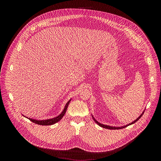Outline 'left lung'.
<instances>
[{"label":"left lung","mask_w":161,"mask_h":161,"mask_svg":"<svg viewBox=\"0 0 161 161\" xmlns=\"http://www.w3.org/2000/svg\"><path fill=\"white\" fill-rule=\"evenodd\" d=\"M144 113V112H143L140 116H139V117H138L137 119H136V120H134L133 122H132L131 123H129V124H128V125H125V126H121V127H115V126H108V125H103V124H101V123H98L95 118L93 117V116H92V118H93V119H94V121H95V123H97L99 126H100L101 127H103V128H104V129H112V130H115V129H123V128H125V127H126V126H128L129 125H132V124H134V123H136L137 121H138L139 120V119L142 116V115H143V114Z\"/></svg>","instance_id":"left-lung-1"}]
</instances>
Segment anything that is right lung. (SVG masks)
Wrapping results in <instances>:
<instances>
[{"instance_id":"1","label":"right lung","mask_w":161,"mask_h":161,"mask_svg":"<svg viewBox=\"0 0 161 161\" xmlns=\"http://www.w3.org/2000/svg\"><path fill=\"white\" fill-rule=\"evenodd\" d=\"M70 100H71V99L66 104V106H65V107L63 109V111L62 112V113L60 115H58V116H57L54 118H52V119H46V120H36V119H31V118H28V117H27V118H28V119L31 121L35 123L36 124H38V125H53V124L57 123L58 121H59L62 119L63 117L64 116V115L66 113L67 108H68V106H69V104L70 102Z\"/></svg>"}]
</instances>
